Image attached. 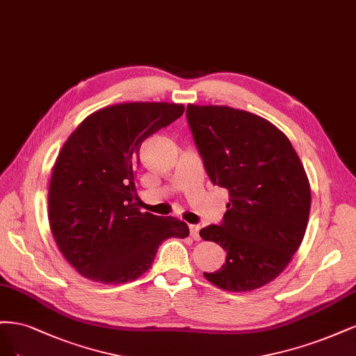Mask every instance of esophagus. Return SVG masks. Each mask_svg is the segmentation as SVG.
<instances>
[{"label":"esophagus","instance_id":"esophagus-1","mask_svg":"<svg viewBox=\"0 0 356 356\" xmlns=\"http://www.w3.org/2000/svg\"><path fill=\"white\" fill-rule=\"evenodd\" d=\"M189 231H191V236L195 241H200L201 239V236H200V226L198 225H191L189 226Z\"/></svg>","mask_w":356,"mask_h":356}]
</instances>
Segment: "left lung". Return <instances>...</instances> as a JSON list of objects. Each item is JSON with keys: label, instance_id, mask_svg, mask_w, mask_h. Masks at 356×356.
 Masks as SVG:
<instances>
[{"label": "left lung", "instance_id": "8db88e82", "mask_svg": "<svg viewBox=\"0 0 356 356\" xmlns=\"http://www.w3.org/2000/svg\"><path fill=\"white\" fill-rule=\"evenodd\" d=\"M188 122L214 185L229 193L220 226L201 238L226 250L223 266L205 273L226 291H253L289 266L311 211V186L291 142L254 113L217 105H192Z\"/></svg>", "mask_w": 356, "mask_h": 356}]
</instances>
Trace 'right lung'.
<instances>
[{
	"instance_id": "obj_1",
	"label": "right lung",
	"mask_w": 356,
	"mask_h": 356,
	"mask_svg": "<svg viewBox=\"0 0 356 356\" xmlns=\"http://www.w3.org/2000/svg\"><path fill=\"white\" fill-rule=\"evenodd\" d=\"M183 112L180 103H118L90 113L62 146L50 179L49 223L83 277L134 281L152 266L163 241L189 235L185 222L142 213L133 201L142 142Z\"/></svg>"
}]
</instances>
